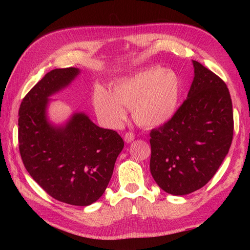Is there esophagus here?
I'll use <instances>...</instances> for the list:
<instances>
[{
  "mask_svg": "<svg viewBox=\"0 0 250 250\" xmlns=\"http://www.w3.org/2000/svg\"><path fill=\"white\" fill-rule=\"evenodd\" d=\"M134 134L132 133V132H126V133L125 134V141L126 142V143H131V142H133L134 141Z\"/></svg>",
  "mask_w": 250,
  "mask_h": 250,
  "instance_id": "esophagus-1",
  "label": "esophagus"
}]
</instances>
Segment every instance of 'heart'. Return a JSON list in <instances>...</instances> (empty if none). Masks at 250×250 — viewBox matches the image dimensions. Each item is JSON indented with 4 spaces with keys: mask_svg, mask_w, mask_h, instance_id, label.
I'll return each instance as SVG.
<instances>
[{
    "mask_svg": "<svg viewBox=\"0 0 250 250\" xmlns=\"http://www.w3.org/2000/svg\"><path fill=\"white\" fill-rule=\"evenodd\" d=\"M182 83L176 73L160 67L146 68L117 81L111 92L95 88L93 105L106 125L118 126L125 118V107L140 125L152 128L167 124L178 108Z\"/></svg>",
    "mask_w": 250,
    "mask_h": 250,
    "instance_id": "b5f03b06",
    "label": "heart"
}]
</instances>
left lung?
<instances>
[{
    "instance_id": "left-lung-1",
    "label": "left lung",
    "mask_w": 250,
    "mask_h": 250,
    "mask_svg": "<svg viewBox=\"0 0 250 250\" xmlns=\"http://www.w3.org/2000/svg\"><path fill=\"white\" fill-rule=\"evenodd\" d=\"M188 97L171 120L150 132V173L159 187L185 195L216 174L233 139V109L227 84L192 61Z\"/></svg>"
}]
</instances>
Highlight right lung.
Segmentation results:
<instances>
[{"label": "right lung", "instance_id": "right-lung-1", "mask_svg": "<svg viewBox=\"0 0 250 250\" xmlns=\"http://www.w3.org/2000/svg\"><path fill=\"white\" fill-rule=\"evenodd\" d=\"M79 73L76 67L56 68L30 90L19 108L18 141L26 171L47 193L63 203L88 206L104 193L125 143L84 113H74L61 125L49 121V97Z\"/></svg>", "mask_w": 250, "mask_h": 250}]
</instances>
